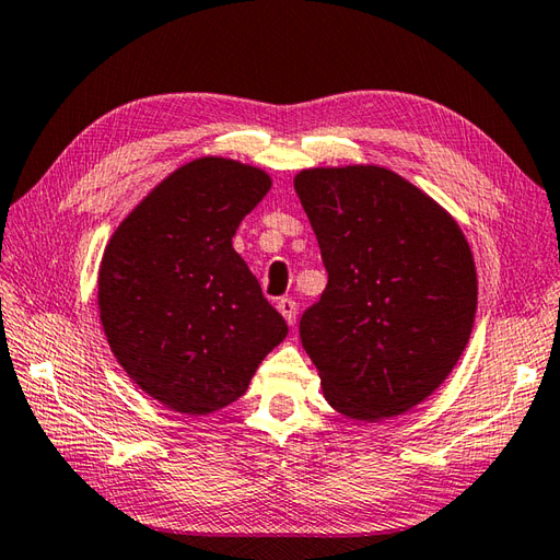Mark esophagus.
Masks as SVG:
<instances>
[{
    "label": "esophagus",
    "mask_w": 560,
    "mask_h": 560,
    "mask_svg": "<svg viewBox=\"0 0 560 560\" xmlns=\"http://www.w3.org/2000/svg\"><path fill=\"white\" fill-rule=\"evenodd\" d=\"M277 310L281 312V317L285 319V324H295V315H298V305L295 301H291V298H281V301H277Z\"/></svg>",
    "instance_id": "1"
}]
</instances>
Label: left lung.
Masks as SVG:
<instances>
[{
	"instance_id": "obj_1",
	"label": "left lung",
	"mask_w": 560,
	"mask_h": 560,
	"mask_svg": "<svg viewBox=\"0 0 560 560\" xmlns=\"http://www.w3.org/2000/svg\"><path fill=\"white\" fill-rule=\"evenodd\" d=\"M293 186L329 275L301 319L324 398L358 422L412 410L472 334L477 269L463 229L386 166H312Z\"/></svg>"
}]
</instances>
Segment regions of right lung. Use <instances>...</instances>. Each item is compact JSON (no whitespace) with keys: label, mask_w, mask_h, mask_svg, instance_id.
Returning a JSON list of instances; mask_svg holds the SVG:
<instances>
[{"label":"right lung","mask_w":560,"mask_h":560,"mask_svg":"<svg viewBox=\"0 0 560 560\" xmlns=\"http://www.w3.org/2000/svg\"><path fill=\"white\" fill-rule=\"evenodd\" d=\"M269 188L259 166L192 160L154 186L104 248V336L133 384L168 410L200 418L226 408L289 334L231 243Z\"/></svg>","instance_id":"add662e5"}]
</instances>
